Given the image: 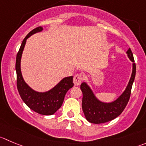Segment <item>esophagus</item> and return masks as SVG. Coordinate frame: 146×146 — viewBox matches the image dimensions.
Segmentation results:
<instances>
[{
  "label": "esophagus",
  "mask_w": 146,
  "mask_h": 146,
  "mask_svg": "<svg viewBox=\"0 0 146 146\" xmlns=\"http://www.w3.org/2000/svg\"><path fill=\"white\" fill-rule=\"evenodd\" d=\"M73 82H74V84L75 86L80 85V84H81L82 82V74H76V75L74 76Z\"/></svg>",
  "instance_id": "obj_1"
}]
</instances>
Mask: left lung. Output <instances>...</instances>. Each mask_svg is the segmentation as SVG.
Returning <instances> with one entry per match:
<instances>
[{"label": "left lung", "mask_w": 146, "mask_h": 146, "mask_svg": "<svg viewBox=\"0 0 146 146\" xmlns=\"http://www.w3.org/2000/svg\"><path fill=\"white\" fill-rule=\"evenodd\" d=\"M127 57L132 62H134L133 53L129 48L126 51ZM136 66L133 64L131 77L125 90L115 100L110 102L100 101L93 92L91 87L87 82H84L80 85V89L83 94L82 110L86 119L88 122L94 124L107 123L118 117L124 110L130 99L132 86L135 77Z\"/></svg>", "instance_id": "8db88e82"}]
</instances>
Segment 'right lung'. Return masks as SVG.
<instances>
[{"label":"right lung","mask_w":146,"mask_h":146,"mask_svg":"<svg viewBox=\"0 0 146 146\" xmlns=\"http://www.w3.org/2000/svg\"><path fill=\"white\" fill-rule=\"evenodd\" d=\"M42 31L43 28L41 26L36 28L29 32L22 41L16 56V71L17 75V88L22 100L31 110L44 115H51L54 114L61 108L66 93L74 86V83L72 76L66 77L62 79L51 90L46 92H37L29 87V84H26L24 81L21 69V60L26 40L33 34L41 32Z\"/></svg>","instance_id":"obj_1"}]
</instances>
